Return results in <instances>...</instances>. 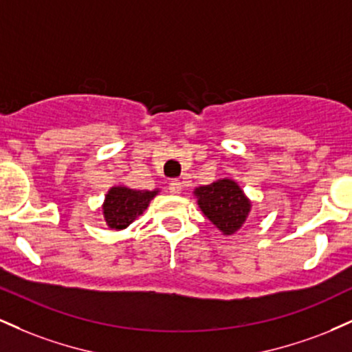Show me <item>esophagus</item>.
I'll list each match as a JSON object with an SVG mask.
<instances>
[{"instance_id":"1","label":"esophagus","mask_w":352,"mask_h":352,"mask_svg":"<svg viewBox=\"0 0 352 352\" xmlns=\"http://www.w3.org/2000/svg\"><path fill=\"white\" fill-rule=\"evenodd\" d=\"M168 190H170V193H173V195H180L182 190H184V184L180 180H172L168 184Z\"/></svg>"}]
</instances>
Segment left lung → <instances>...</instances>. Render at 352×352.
<instances>
[{
    "instance_id": "1",
    "label": "left lung",
    "mask_w": 352,
    "mask_h": 352,
    "mask_svg": "<svg viewBox=\"0 0 352 352\" xmlns=\"http://www.w3.org/2000/svg\"><path fill=\"white\" fill-rule=\"evenodd\" d=\"M193 195L201 213L225 236L235 235L243 227L253 207L243 188L230 177L218 179L204 187H197L193 190Z\"/></svg>"
}]
</instances>
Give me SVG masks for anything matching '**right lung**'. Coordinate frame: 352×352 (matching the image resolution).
Masks as SVG:
<instances>
[{"instance_id": "1", "label": "right lung", "mask_w": 352, "mask_h": 352, "mask_svg": "<svg viewBox=\"0 0 352 352\" xmlns=\"http://www.w3.org/2000/svg\"><path fill=\"white\" fill-rule=\"evenodd\" d=\"M159 192L160 188L135 190L124 184L112 185L102 201V215L106 225L116 232L127 228L147 210L151 200L159 195Z\"/></svg>"}]
</instances>
